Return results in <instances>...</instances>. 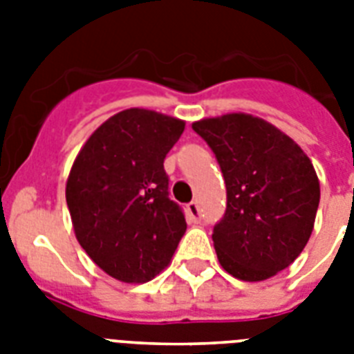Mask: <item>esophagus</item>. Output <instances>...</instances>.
<instances>
[{
    "label": "esophagus",
    "instance_id": "obj_1",
    "mask_svg": "<svg viewBox=\"0 0 354 354\" xmlns=\"http://www.w3.org/2000/svg\"><path fill=\"white\" fill-rule=\"evenodd\" d=\"M185 213H187L189 222L198 224V222L202 221V213H200V207L196 202H191V204H187V207H185Z\"/></svg>",
    "mask_w": 354,
    "mask_h": 354
}]
</instances>
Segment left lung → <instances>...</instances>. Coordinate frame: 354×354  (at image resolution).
<instances>
[{
    "instance_id": "1",
    "label": "left lung",
    "mask_w": 354,
    "mask_h": 354,
    "mask_svg": "<svg viewBox=\"0 0 354 354\" xmlns=\"http://www.w3.org/2000/svg\"><path fill=\"white\" fill-rule=\"evenodd\" d=\"M226 182V213L213 227L227 274L264 281L288 268L310 239L319 182L307 154L286 133L248 113L193 122Z\"/></svg>"
}]
</instances>
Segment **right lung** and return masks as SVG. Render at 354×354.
I'll use <instances>...</instances> for the list:
<instances>
[{
	"label": "right lung",
	"mask_w": 354,
	"mask_h": 354,
	"mask_svg": "<svg viewBox=\"0 0 354 354\" xmlns=\"http://www.w3.org/2000/svg\"><path fill=\"white\" fill-rule=\"evenodd\" d=\"M185 122L130 108L102 122L69 172L66 202L91 261L124 283H147L171 263L187 230L163 169Z\"/></svg>",
	"instance_id": "add662e5"
}]
</instances>
